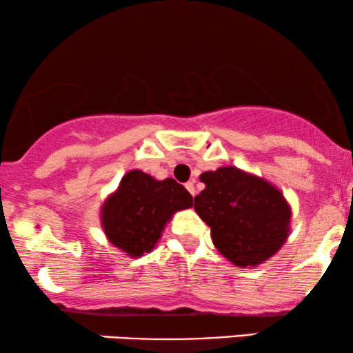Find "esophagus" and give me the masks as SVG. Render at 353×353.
<instances>
[{"label": "esophagus", "mask_w": 353, "mask_h": 353, "mask_svg": "<svg viewBox=\"0 0 353 353\" xmlns=\"http://www.w3.org/2000/svg\"><path fill=\"white\" fill-rule=\"evenodd\" d=\"M185 188H187L188 192H190V195H192V196H195V195H196L195 182H187V183H185Z\"/></svg>", "instance_id": "esophagus-1"}]
</instances>
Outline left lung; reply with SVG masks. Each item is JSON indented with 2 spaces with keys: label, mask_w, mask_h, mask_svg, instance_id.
Listing matches in <instances>:
<instances>
[{
  "label": "left lung",
  "mask_w": 353,
  "mask_h": 353,
  "mask_svg": "<svg viewBox=\"0 0 353 353\" xmlns=\"http://www.w3.org/2000/svg\"><path fill=\"white\" fill-rule=\"evenodd\" d=\"M200 181L206 187L195 196V211L211 227L212 243L228 262L257 267L281 250L292 211L280 188L236 166L206 171Z\"/></svg>",
  "instance_id": "8db88e82"
}]
</instances>
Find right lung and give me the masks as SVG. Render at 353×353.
I'll return each instance as SVG.
<instances>
[{
  "mask_svg": "<svg viewBox=\"0 0 353 353\" xmlns=\"http://www.w3.org/2000/svg\"><path fill=\"white\" fill-rule=\"evenodd\" d=\"M192 206V195L174 179L158 181L132 170L102 203L101 225L113 246L137 259L157 246L177 211Z\"/></svg>",
  "mask_w": 353,
  "mask_h": 353,
  "instance_id": "1",
  "label": "right lung"
}]
</instances>
